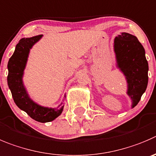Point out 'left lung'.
<instances>
[{"mask_svg": "<svg viewBox=\"0 0 156 156\" xmlns=\"http://www.w3.org/2000/svg\"><path fill=\"white\" fill-rule=\"evenodd\" d=\"M114 49L118 66L126 76L129 96L136 106L148 85L149 65L145 49L137 37L128 33H122L115 38Z\"/></svg>", "mask_w": 156, "mask_h": 156, "instance_id": "1", "label": "left lung"}]
</instances>
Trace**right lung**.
I'll return each mask as SVG.
<instances>
[{
    "mask_svg": "<svg viewBox=\"0 0 156 156\" xmlns=\"http://www.w3.org/2000/svg\"><path fill=\"white\" fill-rule=\"evenodd\" d=\"M41 37L42 35H37L30 38H23L19 41L7 64V84L14 103L20 109L26 112L28 115L36 121L47 122L53 121L61 114L63 106L62 108L61 106L63 103L57 109H49L36 104L29 98L22 83V76L26 66L30 49L41 39ZM60 107L62 108L59 109Z\"/></svg>",
    "mask_w": 156,
    "mask_h": 156,
    "instance_id": "add662e5",
    "label": "right lung"
}]
</instances>
